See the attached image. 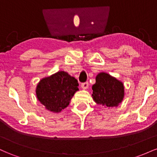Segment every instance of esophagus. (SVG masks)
<instances>
[{"instance_id":"esophagus-1","label":"esophagus","mask_w":157,"mask_h":157,"mask_svg":"<svg viewBox=\"0 0 157 157\" xmlns=\"http://www.w3.org/2000/svg\"><path fill=\"white\" fill-rule=\"evenodd\" d=\"M81 87H82L83 89H87L88 88H89V82H82V83L81 84Z\"/></svg>"}]
</instances>
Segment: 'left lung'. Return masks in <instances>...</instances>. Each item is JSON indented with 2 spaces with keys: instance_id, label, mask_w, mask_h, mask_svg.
I'll return each mask as SVG.
<instances>
[{
  "instance_id": "1",
  "label": "left lung",
  "mask_w": 157,
  "mask_h": 157,
  "mask_svg": "<svg viewBox=\"0 0 157 157\" xmlns=\"http://www.w3.org/2000/svg\"><path fill=\"white\" fill-rule=\"evenodd\" d=\"M92 90L94 102L108 108L118 106L125 95L124 85L121 81L105 72L97 75Z\"/></svg>"
}]
</instances>
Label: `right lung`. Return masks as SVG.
<instances>
[{
  "instance_id": "1",
  "label": "right lung",
  "mask_w": 157,
  "mask_h": 157,
  "mask_svg": "<svg viewBox=\"0 0 157 157\" xmlns=\"http://www.w3.org/2000/svg\"><path fill=\"white\" fill-rule=\"evenodd\" d=\"M77 80L63 71L40 80L36 88L37 100L46 109L59 113L69 105L71 99L79 89Z\"/></svg>"
}]
</instances>
